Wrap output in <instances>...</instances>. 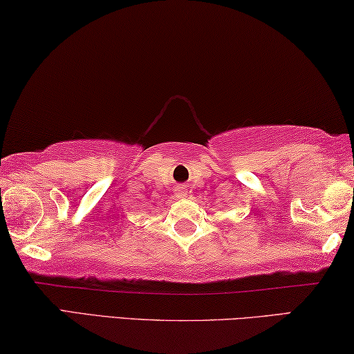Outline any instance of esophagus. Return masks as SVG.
Segmentation results:
<instances>
[{"instance_id":"1","label":"esophagus","mask_w":354,"mask_h":354,"mask_svg":"<svg viewBox=\"0 0 354 354\" xmlns=\"http://www.w3.org/2000/svg\"><path fill=\"white\" fill-rule=\"evenodd\" d=\"M185 196H187V189H185L183 185H180V187L177 188V197H178V199H183Z\"/></svg>"}]
</instances>
